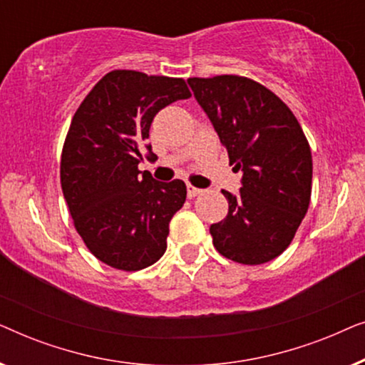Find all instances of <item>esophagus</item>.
<instances>
[{
  "label": "esophagus",
  "mask_w": 365,
  "mask_h": 365,
  "mask_svg": "<svg viewBox=\"0 0 365 365\" xmlns=\"http://www.w3.org/2000/svg\"><path fill=\"white\" fill-rule=\"evenodd\" d=\"M201 192H202L201 189H197V187L191 186V184H187V197H196V196H199V194H201Z\"/></svg>",
  "instance_id": "esophagus-1"
}]
</instances>
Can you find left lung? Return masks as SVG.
<instances>
[{
	"instance_id": "left-lung-1",
	"label": "left lung",
	"mask_w": 365,
	"mask_h": 365,
	"mask_svg": "<svg viewBox=\"0 0 365 365\" xmlns=\"http://www.w3.org/2000/svg\"><path fill=\"white\" fill-rule=\"evenodd\" d=\"M187 83L229 163L242 171L237 196L222 191L229 211L209 227L214 247L239 264L272 261L291 244L311 202L312 156L301 124L276 94L249 78Z\"/></svg>"
}]
</instances>
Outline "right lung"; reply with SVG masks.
Returning <instances> with one entry per match:
<instances>
[{"instance_id":"right-lung-1","label":"right lung","mask_w":365,"mask_h":365,"mask_svg":"<svg viewBox=\"0 0 365 365\" xmlns=\"http://www.w3.org/2000/svg\"><path fill=\"white\" fill-rule=\"evenodd\" d=\"M191 98L181 78L116 69L99 79L74 113L61 154V187L74 227L108 266L139 271L166 252L169 222L186 184L141 173L143 146L163 108Z\"/></svg>"}]
</instances>
